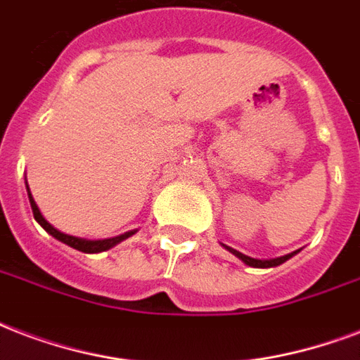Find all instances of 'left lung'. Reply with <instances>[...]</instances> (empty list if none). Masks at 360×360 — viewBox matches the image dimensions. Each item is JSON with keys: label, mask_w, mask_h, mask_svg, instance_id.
<instances>
[{"label": "left lung", "mask_w": 360, "mask_h": 360, "mask_svg": "<svg viewBox=\"0 0 360 360\" xmlns=\"http://www.w3.org/2000/svg\"><path fill=\"white\" fill-rule=\"evenodd\" d=\"M221 246L227 250V252H231L235 257H238L244 264H248V266H253V269H272V266H278V264L285 263L287 259H291L295 255V253H299V250L293 253H287V255H281V257H276V259H255V257H250V255H244L242 252H238V250H235V248L231 246H225V244H221Z\"/></svg>", "instance_id": "1"}]
</instances>
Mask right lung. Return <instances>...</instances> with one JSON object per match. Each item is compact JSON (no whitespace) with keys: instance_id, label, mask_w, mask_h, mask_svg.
<instances>
[{"instance_id":"right-lung-1","label":"right lung","mask_w":360,"mask_h":360,"mask_svg":"<svg viewBox=\"0 0 360 360\" xmlns=\"http://www.w3.org/2000/svg\"><path fill=\"white\" fill-rule=\"evenodd\" d=\"M26 189H27V197H30V205H32L33 218H35V221H37V224L41 225V227H43L46 233H49V235L54 236L56 240L63 242V244L71 246L73 250H79V252H84V253L107 252V250H110V248H114L116 244L124 242L125 238H129V236H133L136 233V229H133V231H127V233H124V235L112 236V238H101V240H88V238H80V236H73V235H67V233H61L60 229H56L54 225L49 224V221L44 219V216L41 214V210H39L37 202H35V199H33L32 191H30L27 180H26Z\"/></svg>"}]
</instances>
